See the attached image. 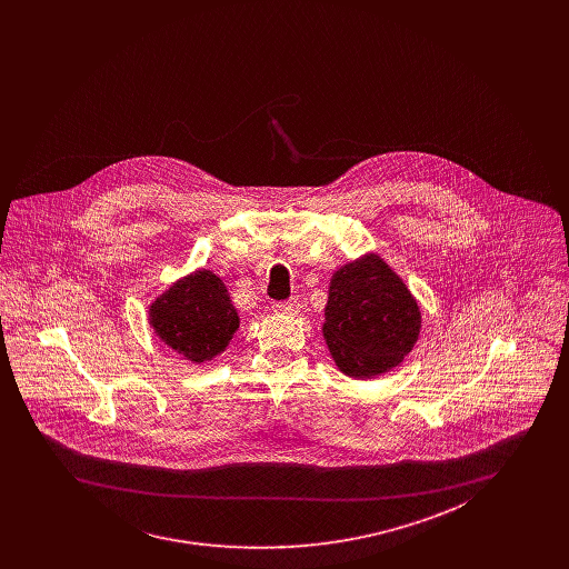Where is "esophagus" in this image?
<instances>
[{
    "label": "esophagus",
    "mask_w": 569,
    "mask_h": 569,
    "mask_svg": "<svg viewBox=\"0 0 569 569\" xmlns=\"http://www.w3.org/2000/svg\"><path fill=\"white\" fill-rule=\"evenodd\" d=\"M273 312L277 315H290V317H296L298 312H300V302L293 298V300H288V302H277L273 305Z\"/></svg>",
    "instance_id": "obj_1"
}]
</instances>
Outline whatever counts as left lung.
<instances>
[{"mask_svg":"<svg viewBox=\"0 0 569 569\" xmlns=\"http://www.w3.org/2000/svg\"><path fill=\"white\" fill-rule=\"evenodd\" d=\"M421 310L405 281L378 254L340 267L329 281L323 338L348 378L390 371L413 350Z\"/></svg>","mask_w":569,"mask_h":569,"instance_id":"1","label":"left lung"}]
</instances>
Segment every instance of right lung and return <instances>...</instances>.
<instances>
[{
  "label": "right lung",
  "mask_w": 569,
  "mask_h": 569,
  "mask_svg": "<svg viewBox=\"0 0 569 569\" xmlns=\"http://www.w3.org/2000/svg\"><path fill=\"white\" fill-rule=\"evenodd\" d=\"M148 312L156 336L196 365L221 355L240 328L238 310L221 277L207 269L174 281Z\"/></svg>",
  "instance_id": "obj_1"
}]
</instances>
